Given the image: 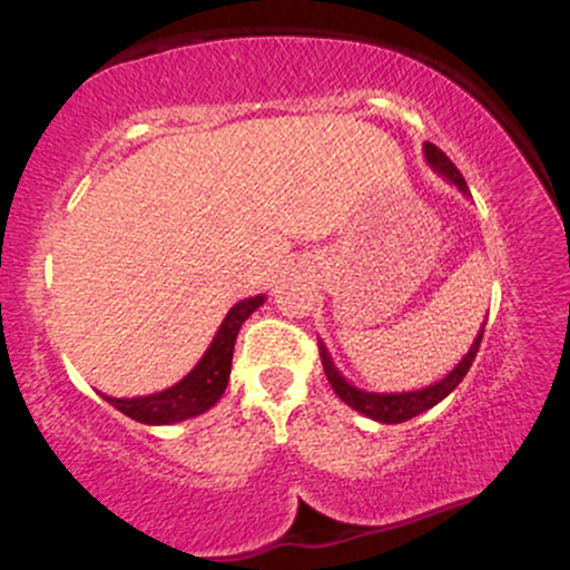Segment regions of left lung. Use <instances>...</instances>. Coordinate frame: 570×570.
I'll return each mask as SVG.
<instances>
[{
    "label": "left lung",
    "instance_id": "left-lung-1",
    "mask_svg": "<svg viewBox=\"0 0 570 570\" xmlns=\"http://www.w3.org/2000/svg\"><path fill=\"white\" fill-rule=\"evenodd\" d=\"M423 155H426V163L431 166V171L444 176L450 185H455L463 195H466V198H472V193H469V187H466V179H463L461 171L453 166V160H450L440 147H434V144L426 141L423 144ZM482 335H485V324H482L480 332H476L472 348H469L466 356H463L461 362H458L455 367L442 377V381L431 383V385H426V389L402 391V394H396V391L394 394H377V391L356 389V385L348 383L343 375H340V370L335 367V362H332L330 351H326L324 343H318V351H322V364L326 372V381H330L332 389H335V394L343 399L348 407L362 412L364 417H372V421H377V423H404V421H410V417L431 410L434 404H440L444 396L453 394L455 385L466 377L469 367H472L476 351H480Z\"/></svg>",
    "mask_w": 570,
    "mask_h": 570
}]
</instances>
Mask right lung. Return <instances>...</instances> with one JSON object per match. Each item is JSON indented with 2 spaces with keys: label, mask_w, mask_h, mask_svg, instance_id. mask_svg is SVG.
I'll use <instances>...</instances> for the list:
<instances>
[{
  "label": "right lung",
  "mask_w": 570,
  "mask_h": 570,
  "mask_svg": "<svg viewBox=\"0 0 570 570\" xmlns=\"http://www.w3.org/2000/svg\"><path fill=\"white\" fill-rule=\"evenodd\" d=\"M263 303L265 294L235 303L230 311H227L225 322L219 324L212 345H208L206 353L200 356V362L195 364L179 383L171 385V389L158 391V394L130 399H117L107 394L101 396L107 399L115 410H120L122 415L134 417V421L139 423H147V426H168V423H179L187 421V417L203 415V412L212 410L222 399V394H225L227 381H230L235 337H238L246 318Z\"/></svg>",
  "instance_id": "add662e5"
}]
</instances>
